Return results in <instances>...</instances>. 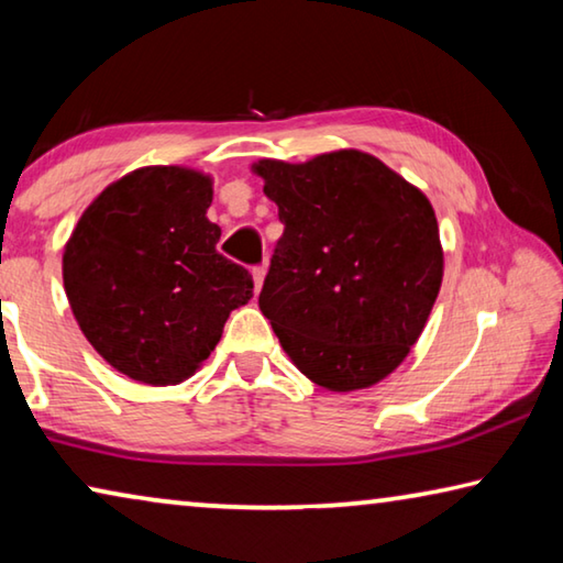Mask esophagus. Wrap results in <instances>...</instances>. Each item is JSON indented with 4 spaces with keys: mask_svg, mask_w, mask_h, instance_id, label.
Masks as SVG:
<instances>
[{
    "mask_svg": "<svg viewBox=\"0 0 563 563\" xmlns=\"http://www.w3.org/2000/svg\"><path fill=\"white\" fill-rule=\"evenodd\" d=\"M265 271H268V265H255L253 268V280H255V292L261 290V285H263V280H265Z\"/></svg>",
    "mask_w": 563,
    "mask_h": 563,
    "instance_id": "esophagus-1",
    "label": "esophagus"
}]
</instances>
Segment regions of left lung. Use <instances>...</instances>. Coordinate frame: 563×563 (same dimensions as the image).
<instances>
[{
    "label": "left lung",
    "instance_id": "1",
    "mask_svg": "<svg viewBox=\"0 0 563 563\" xmlns=\"http://www.w3.org/2000/svg\"><path fill=\"white\" fill-rule=\"evenodd\" d=\"M253 170L285 225L258 305L305 377L350 393L385 379L422 335L442 285L422 190L355 148Z\"/></svg>",
    "mask_w": 563,
    "mask_h": 563
}]
</instances>
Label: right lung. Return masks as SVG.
<instances>
[{
	"label": "right lung",
	"instance_id": "obj_1",
	"mask_svg": "<svg viewBox=\"0 0 563 563\" xmlns=\"http://www.w3.org/2000/svg\"><path fill=\"white\" fill-rule=\"evenodd\" d=\"M211 178L131 170L101 190L64 247V290L93 350L144 385H178L211 355L231 310L253 298L243 265L216 251Z\"/></svg>",
	"mask_w": 563,
	"mask_h": 563
}]
</instances>
